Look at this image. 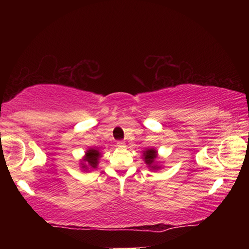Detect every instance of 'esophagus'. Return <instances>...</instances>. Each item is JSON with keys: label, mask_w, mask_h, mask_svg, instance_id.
I'll use <instances>...</instances> for the list:
<instances>
[{"label": "esophagus", "mask_w": 249, "mask_h": 249, "mask_svg": "<svg viewBox=\"0 0 249 249\" xmlns=\"http://www.w3.org/2000/svg\"><path fill=\"white\" fill-rule=\"evenodd\" d=\"M116 145H117V147H119V148H124V147H125V142H122V141H119V142H116Z\"/></svg>", "instance_id": "esophagus-1"}]
</instances>
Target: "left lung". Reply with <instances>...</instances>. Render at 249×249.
<instances>
[{"mask_svg": "<svg viewBox=\"0 0 249 249\" xmlns=\"http://www.w3.org/2000/svg\"><path fill=\"white\" fill-rule=\"evenodd\" d=\"M142 157L149 170L157 171L162 168V166L160 165V161L158 160L159 159L158 151L156 150V148H154V147H151V148H147L142 151Z\"/></svg>", "mask_w": 249, "mask_h": 249, "instance_id": "obj_1", "label": "left lung"}]
</instances>
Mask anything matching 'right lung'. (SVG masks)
Wrapping results in <instances>:
<instances>
[{
  "label": "right lung",
  "mask_w": 249,
  "mask_h": 249,
  "mask_svg": "<svg viewBox=\"0 0 249 249\" xmlns=\"http://www.w3.org/2000/svg\"><path fill=\"white\" fill-rule=\"evenodd\" d=\"M101 157H102V154L100 153L98 148L87 149L82 159L80 160V168L84 172H89V170L96 169Z\"/></svg>",
  "instance_id": "1"
}]
</instances>
